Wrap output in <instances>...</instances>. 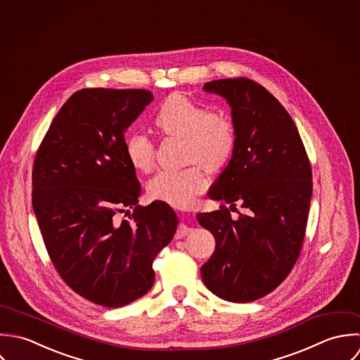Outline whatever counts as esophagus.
Segmentation results:
<instances>
[{"label": "esophagus", "instance_id": "esophagus-1", "mask_svg": "<svg viewBox=\"0 0 360 360\" xmlns=\"http://www.w3.org/2000/svg\"><path fill=\"white\" fill-rule=\"evenodd\" d=\"M191 231H192L191 226H188L186 224H181V225L178 226V231H176V238H184V236L189 235Z\"/></svg>", "mask_w": 360, "mask_h": 360}]
</instances>
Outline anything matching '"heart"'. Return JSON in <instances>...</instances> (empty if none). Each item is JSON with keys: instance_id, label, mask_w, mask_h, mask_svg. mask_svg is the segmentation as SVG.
<instances>
[{"instance_id": "1", "label": "heart", "mask_w": 360, "mask_h": 360, "mask_svg": "<svg viewBox=\"0 0 360 360\" xmlns=\"http://www.w3.org/2000/svg\"><path fill=\"white\" fill-rule=\"evenodd\" d=\"M157 131L167 136L184 141L186 162H196L217 171L231 158L236 134L233 122L224 114L212 111L182 96H169L154 117ZM125 153L131 165L139 172H148L154 165V144L141 132H134L125 142ZM207 185L205 171L191 165L181 171H160L147 184L151 199L171 205H186L193 195Z\"/></svg>"}]
</instances>
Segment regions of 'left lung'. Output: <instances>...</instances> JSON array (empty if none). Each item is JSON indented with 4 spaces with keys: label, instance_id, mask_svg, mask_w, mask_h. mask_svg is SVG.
Listing matches in <instances>:
<instances>
[{
    "label": "left lung",
    "instance_id": "8db88e82",
    "mask_svg": "<svg viewBox=\"0 0 360 360\" xmlns=\"http://www.w3.org/2000/svg\"><path fill=\"white\" fill-rule=\"evenodd\" d=\"M225 98L236 143L231 160L209 191L226 206L199 213L216 238L202 266L205 285L218 297L246 303L269 295L290 273L302 249L310 199L311 168L287 110L263 86L246 79H219L203 87Z\"/></svg>",
    "mask_w": 360,
    "mask_h": 360
}]
</instances>
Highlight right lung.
Segmentation results:
<instances>
[{
  "label": "right lung",
  "mask_w": 360,
  "mask_h": 360,
  "mask_svg": "<svg viewBox=\"0 0 360 360\" xmlns=\"http://www.w3.org/2000/svg\"><path fill=\"white\" fill-rule=\"evenodd\" d=\"M151 101L141 89L76 91L33 164V212L54 267L76 293L105 307L148 292L153 260L178 225L167 203L138 205L142 188L125 153L128 128ZM125 208L134 212L120 221Z\"/></svg>",
  "instance_id": "add662e5"
}]
</instances>
